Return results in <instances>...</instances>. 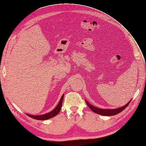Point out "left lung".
Masks as SVG:
<instances>
[{"label": "left lung", "mask_w": 146, "mask_h": 146, "mask_svg": "<svg viewBox=\"0 0 146 146\" xmlns=\"http://www.w3.org/2000/svg\"><path fill=\"white\" fill-rule=\"evenodd\" d=\"M85 102H86L87 105H88V107L91 109L92 111H93L94 112L97 113V114L101 115H104V116H113V115H115L118 114V113H119L120 112L123 111V110L125 109L127 106H128L131 101H129L128 103H127L126 105L122 106V107L116 108V109H113V110L98 108L97 107H95V106H94L93 105H90V104H88V103L86 100H85Z\"/></svg>", "instance_id": "8db88e82"}]
</instances>
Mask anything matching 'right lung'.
Here are the masks:
<instances>
[{
	"label": "right lung",
	"mask_w": 146,
	"mask_h": 146,
	"mask_svg": "<svg viewBox=\"0 0 146 146\" xmlns=\"http://www.w3.org/2000/svg\"><path fill=\"white\" fill-rule=\"evenodd\" d=\"M63 98H64V95H62L61 100H60L59 104L58 105H57L56 107L54 110H53L52 111L47 113V114L42 115H38V116H33V115H27L31 118H33V119H37V120H46V119H48L49 118H52V117H54L58 115L59 112L60 111V110H61V107H62Z\"/></svg>",
	"instance_id": "right-lung-1"
}]
</instances>
